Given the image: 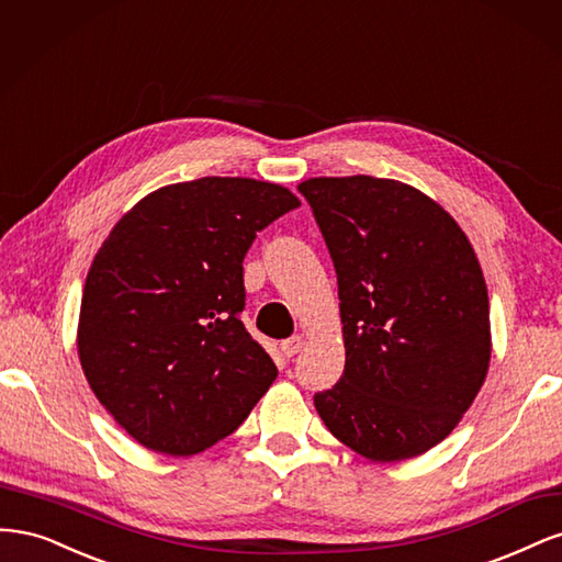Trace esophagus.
<instances>
[{"label":"esophagus","instance_id":"esophagus-1","mask_svg":"<svg viewBox=\"0 0 562 562\" xmlns=\"http://www.w3.org/2000/svg\"><path fill=\"white\" fill-rule=\"evenodd\" d=\"M302 347H304V337L302 335H293V337H288V339H283V342H281V351H283V356H288V359H293L295 353H300Z\"/></svg>","mask_w":562,"mask_h":562}]
</instances>
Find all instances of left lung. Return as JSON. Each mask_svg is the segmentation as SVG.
I'll use <instances>...</instances> for the list:
<instances>
[{"mask_svg":"<svg viewBox=\"0 0 562 562\" xmlns=\"http://www.w3.org/2000/svg\"><path fill=\"white\" fill-rule=\"evenodd\" d=\"M297 190L335 265L347 351L316 413L370 462L424 454L457 427L490 368L473 246L440 203L398 180L310 178Z\"/></svg>","mask_w":562,"mask_h":562,"instance_id":"8db88e82","label":"left lung"}]
</instances>
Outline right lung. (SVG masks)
Returning <instances> with one entry per match:
<instances>
[{
	"instance_id": "obj_1",
	"label": "right lung",
	"mask_w": 562,
	"mask_h": 562,
	"mask_svg": "<svg viewBox=\"0 0 562 562\" xmlns=\"http://www.w3.org/2000/svg\"><path fill=\"white\" fill-rule=\"evenodd\" d=\"M300 206L274 182L166 184L119 220L81 295L77 349L95 398L151 452L190 457L241 427L279 370L241 323L244 258Z\"/></svg>"
}]
</instances>
